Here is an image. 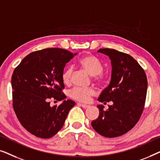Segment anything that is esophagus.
Returning <instances> with one entry per match:
<instances>
[{"label": "esophagus", "instance_id": "obj_1", "mask_svg": "<svg viewBox=\"0 0 160 160\" xmlns=\"http://www.w3.org/2000/svg\"><path fill=\"white\" fill-rule=\"evenodd\" d=\"M78 105H79V106H81L82 107V108H88V107H89V105L83 104V103H79V102H78Z\"/></svg>", "mask_w": 160, "mask_h": 160}]
</instances>
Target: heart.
<instances>
[{
  "mask_svg": "<svg viewBox=\"0 0 160 160\" xmlns=\"http://www.w3.org/2000/svg\"><path fill=\"white\" fill-rule=\"evenodd\" d=\"M78 64L83 69L92 76L93 80L99 85H102L106 82L107 76L102 72L103 65L97 57L91 54H85L78 60ZM73 74V68H68L63 71L62 80L65 84H69L71 82ZM95 94V89L93 87H76L69 92V96L72 99L79 102H87L89 101L92 96Z\"/></svg>",
  "mask_w": 160,
  "mask_h": 160,
  "instance_id": "1",
  "label": "heart"
}]
</instances>
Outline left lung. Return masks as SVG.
I'll use <instances>...</instances> for the list:
<instances>
[{
  "mask_svg": "<svg viewBox=\"0 0 160 160\" xmlns=\"http://www.w3.org/2000/svg\"><path fill=\"white\" fill-rule=\"evenodd\" d=\"M106 54L112 65L110 84L98 100L113 102L108 109L98 105L99 117L92 122L94 130L102 136L116 138L130 131L143 113L147 92V78L138 62L128 54L113 49H100Z\"/></svg>",
  "mask_w": 160,
  "mask_h": 160,
  "instance_id": "obj_1",
  "label": "left lung"
}]
</instances>
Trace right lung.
Returning a JSON list of instances; mask_svg holds the SVG:
<instances>
[{
    "instance_id": "1",
    "label": "right lung",
    "mask_w": 160,
    "mask_h": 160,
    "mask_svg": "<svg viewBox=\"0 0 160 160\" xmlns=\"http://www.w3.org/2000/svg\"><path fill=\"white\" fill-rule=\"evenodd\" d=\"M75 54L60 48L38 50L26 56L13 72V108L22 125L35 136L53 137L75 106L71 100L58 106H51L49 102L66 98L62 92V74L65 64Z\"/></svg>"
}]
</instances>
